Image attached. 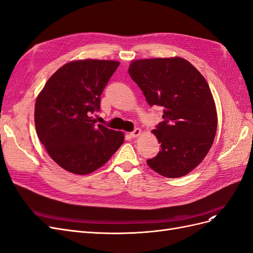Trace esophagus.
I'll return each mask as SVG.
<instances>
[{"mask_svg":"<svg viewBox=\"0 0 253 253\" xmlns=\"http://www.w3.org/2000/svg\"><path fill=\"white\" fill-rule=\"evenodd\" d=\"M141 134V129L140 128H135L133 132L129 133V136L132 137V138H136V137H138Z\"/></svg>","mask_w":253,"mask_h":253,"instance_id":"obj_1","label":"esophagus"}]
</instances>
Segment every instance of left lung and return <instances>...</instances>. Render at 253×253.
Listing matches in <instances>:
<instances>
[{"label": "left lung", "instance_id": "left-lung-1", "mask_svg": "<svg viewBox=\"0 0 253 253\" xmlns=\"http://www.w3.org/2000/svg\"><path fill=\"white\" fill-rule=\"evenodd\" d=\"M128 74L149 105L164 110V121L153 129L162 149L147 160L148 166L169 178L188 174L208 154L216 134V109L208 83L179 57L135 60Z\"/></svg>", "mask_w": 253, "mask_h": 253}]
</instances>
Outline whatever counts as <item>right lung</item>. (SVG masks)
Instances as JSON below:
<instances>
[{
    "instance_id": "right-lung-1",
    "label": "right lung",
    "mask_w": 253,
    "mask_h": 253,
    "mask_svg": "<svg viewBox=\"0 0 253 253\" xmlns=\"http://www.w3.org/2000/svg\"><path fill=\"white\" fill-rule=\"evenodd\" d=\"M119 62L66 63L45 83L35 106L38 137L64 170L85 175L102 167L125 141L124 133L97 125L101 94Z\"/></svg>"
}]
</instances>
